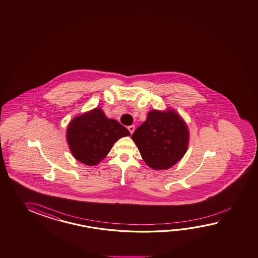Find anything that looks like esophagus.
I'll return each mask as SVG.
<instances>
[{
    "label": "esophagus",
    "mask_w": 258,
    "mask_h": 258,
    "mask_svg": "<svg viewBox=\"0 0 258 258\" xmlns=\"http://www.w3.org/2000/svg\"><path fill=\"white\" fill-rule=\"evenodd\" d=\"M135 129H136V127H135V125H130V126H128V130H129V132H130L131 134H133V133H134V131H135Z\"/></svg>",
    "instance_id": "34e87169"
}]
</instances>
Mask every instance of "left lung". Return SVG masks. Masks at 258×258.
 <instances>
[{
  "instance_id": "obj_1",
  "label": "left lung",
  "mask_w": 258,
  "mask_h": 258,
  "mask_svg": "<svg viewBox=\"0 0 258 258\" xmlns=\"http://www.w3.org/2000/svg\"><path fill=\"white\" fill-rule=\"evenodd\" d=\"M144 161L160 170L174 166L187 151V125L175 111L154 110L132 135Z\"/></svg>"
}]
</instances>
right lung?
<instances>
[{
    "mask_svg": "<svg viewBox=\"0 0 258 258\" xmlns=\"http://www.w3.org/2000/svg\"><path fill=\"white\" fill-rule=\"evenodd\" d=\"M130 132L116 120L108 119L101 109H94L70 122L67 140L74 157L89 166L97 165L113 144Z\"/></svg>",
    "mask_w": 258,
    "mask_h": 258,
    "instance_id": "obj_1",
    "label": "right lung"
}]
</instances>
